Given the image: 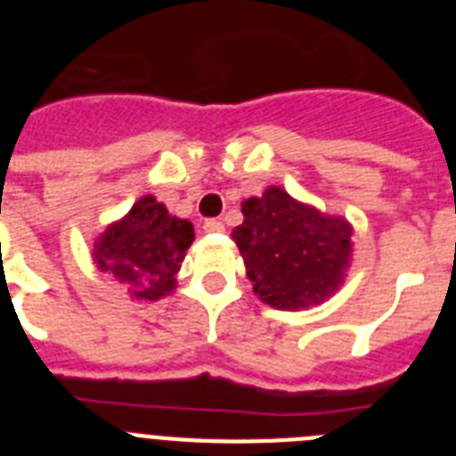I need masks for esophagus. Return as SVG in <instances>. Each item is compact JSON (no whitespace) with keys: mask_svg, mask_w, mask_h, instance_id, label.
<instances>
[{"mask_svg":"<svg viewBox=\"0 0 456 456\" xmlns=\"http://www.w3.org/2000/svg\"><path fill=\"white\" fill-rule=\"evenodd\" d=\"M203 231L205 232H224V224L219 219H205L203 221Z\"/></svg>","mask_w":456,"mask_h":456,"instance_id":"34e87169","label":"esophagus"}]
</instances>
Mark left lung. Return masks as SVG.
I'll use <instances>...</instances> for the list:
<instances>
[{
	"label": "left lung",
	"mask_w": 456,
	"mask_h": 456,
	"mask_svg": "<svg viewBox=\"0 0 456 456\" xmlns=\"http://www.w3.org/2000/svg\"><path fill=\"white\" fill-rule=\"evenodd\" d=\"M244 221L232 231L257 299L278 310L324 304L347 278L354 228L345 216L267 187L241 203Z\"/></svg>",
	"instance_id": "left-lung-1"
}]
</instances>
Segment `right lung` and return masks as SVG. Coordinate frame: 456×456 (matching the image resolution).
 <instances>
[{
    "instance_id": "right-lung-1",
    "label": "right lung",
    "mask_w": 456,
    "mask_h": 456,
    "mask_svg": "<svg viewBox=\"0 0 456 456\" xmlns=\"http://www.w3.org/2000/svg\"><path fill=\"white\" fill-rule=\"evenodd\" d=\"M193 241L191 221L168 215L146 193L93 240V263L127 288L136 301L164 299L178 288V272Z\"/></svg>"
}]
</instances>
